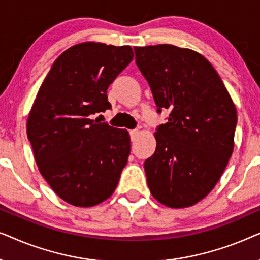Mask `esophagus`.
<instances>
[{
  "label": "esophagus",
  "instance_id": "34e87169",
  "mask_svg": "<svg viewBox=\"0 0 260 260\" xmlns=\"http://www.w3.org/2000/svg\"><path fill=\"white\" fill-rule=\"evenodd\" d=\"M129 134H130L131 141H135V140H136L137 135H138V134H140V131H138L137 129H134V130H130V131H129Z\"/></svg>",
  "mask_w": 260,
  "mask_h": 260
}]
</instances>
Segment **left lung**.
Segmentation results:
<instances>
[{
  "mask_svg": "<svg viewBox=\"0 0 260 260\" xmlns=\"http://www.w3.org/2000/svg\"><path fill=\"white\" fill-rule=\"evenodd\" d=\"M157 112L169 110L155 133L144 170L152 197L173 208L195 205L222 175L233 151L237 110L221 78L199 53L173 45L135 47Z\"/></svg>",
  "mask_w": 260,
  "mask_h": 260,
  "instance_id": "left-lung-1",
  "label": "left lung"
}]
</instances>
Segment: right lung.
Returning a JSON list of instances; mask_svg holds the SVG:
<instances>
[{"mask_svg": "<svg viewBox=\"0 0 260 260\" xmlns=\"http://www.w3.org/2000/svg\"><path fill=\"white\" fill-rule=\"evenodd\" d=\"M133 58L130 46L76 45L55 60L38 92L28 140L41 175L71 205L101 204L118 184L129 134L91 117L111 109L106 92Z\"/></svg>", "mask_w": 260, "mask_h": 260, "instance_id": "1", "label": "right lung"}]
</instances>
